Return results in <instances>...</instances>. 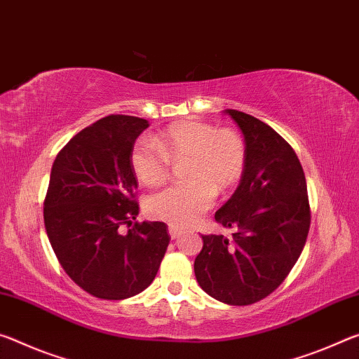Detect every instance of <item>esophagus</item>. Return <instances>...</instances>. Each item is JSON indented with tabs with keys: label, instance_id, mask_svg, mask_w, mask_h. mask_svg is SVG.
Segmentation results:
<instances>
[{
	"label": "esophagus",
	"instance_id": "34e87169",
	"mask_svg": "<svg viewBox=\"0 0 359 359\" xmlns=\"http://www.w3.org/2000/svg\"><path fill=\"white\" fill-rule=\"evenodd\" d=\"M168 233H170V237L175 240V238H178L181 233H183V229H180V227H176V226H170L168 227Z\"/></svg>",
	"mask_w": 359,
	"mask_h": 359
}]
</instances>
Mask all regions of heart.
<instances>
[{
    "label": "heart",
    "instance_id": "obj_1",
    "mask_svg": "<svg viewBox=\"0 0 359 359\" xmlns=\"http://www.w3.org/2000/svg\"><path fill=\"white\" fill-rule=\"evenodd\" d=\"M187 158L183 184L168 187L149 201L152 218L186 227L242 180L246 144L232 128L201 121H183L158 132L152 141L138 140L130 152L132 170L146 187L162 186L170 176V161Z\"/></svg>",
    "mask_w": 359,
    "mask_h": 359
}]
</instances>
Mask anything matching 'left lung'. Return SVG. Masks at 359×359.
I'll list each match as a JSON object with an SVG mask.
<instances>
[{
  "mask_svg": "<svg viewBox=\"0 0 359 359\" xmlns=\"http://www.w3.org/2000/svg\"><path fill=\"white\" fill-rule=\"evenodd\" d=\"M246 144V167L215 219L232 229L202 235L194 261L202 290L229 305H250L283 283L305 246L310 227L307 183L301 162L272 127L242 111L226 109Z\"/></svg>",
  "mask_w": 359,
  "mask_h": 359,
  "instance_id": "obj_1",
  "label": "left lung"
}]
</instances>
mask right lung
Masks as SVG:
<instances>
[{"label":"right lung","mask_w":359,"mask_h":359,"mask_svg":"<svg viewBox=\"0 0 359 359\" xmlns=\"http://www.w3.org/2000/svg\"><path fill=\"white\" fill-rule=\"evenodd\" d=\"M149 127L135 116H107L58 152L44 201V226L55 256L82 290L107 301L144 291L165 255V222L122 224L138 216L130 163L135 140Z\"/></svg>","instance_id":"obj_1"}]
</instances>
